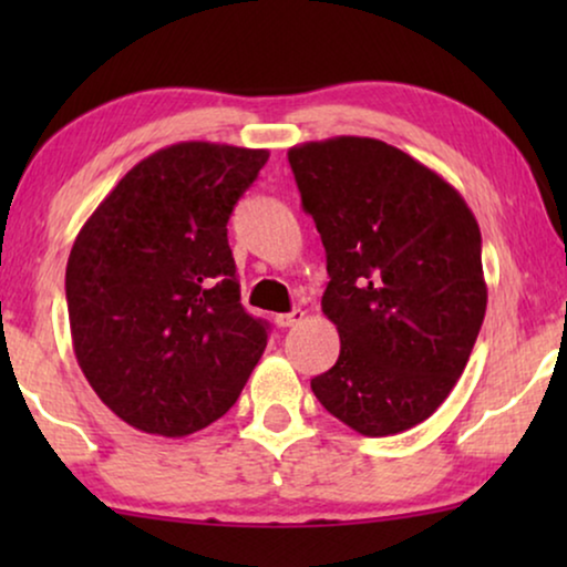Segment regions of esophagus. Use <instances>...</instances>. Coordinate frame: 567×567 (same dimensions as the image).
<instances>
[{"instance_id":"esophagus-1","label":"esophagus","mask_w":567,"mask_h":567,"mask_svg":"<svg viewBox=\"0 0 567 567\" xmlns=\"http://www.w3.org/2000/svg\"><path fill=\"white\" fill-rule=\"evenodd\" d=\"M301 320H305V312H301V309H291V312L276 315L278 328H293V324H299Z\"/></svg>"}]
</instances>
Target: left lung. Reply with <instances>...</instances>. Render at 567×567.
Returning <instances> with one entry per match:
<instances>
[{
    "label": "left lung",
    "mask_w": 567,
    "mask_h": 567,
    "mask_svg": "<svg viewBox=\"0 0 567 567\" xmlns=\"http://www.w3.org/2000/svg\"><path fill=\"white\" fill-rule=\"evenodd\" d=\"M289 165L328 255L322 312L340 336L315 398L363 436L413 429L454 390L485 320L475 214L444 177L379 138L291 146Z\"/></svg>",
    "instance_id": "8db88e82"
}]
</instances>
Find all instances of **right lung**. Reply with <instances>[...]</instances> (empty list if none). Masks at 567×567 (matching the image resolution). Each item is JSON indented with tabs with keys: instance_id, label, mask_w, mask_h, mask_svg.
<instances>
[{
	"instance_id": "obj_1",
	"label": "right lung",
	"mask_w": 567,
	"mask_h": 567,
	"mask_svg": "<svg viewBox=\"0 0 567 567\" xmlns=\"http://www.w3.org/2000/svg\"><path fill=\"white\" fill-rule=\"evenodd\" d=\"M268 150L181 142L150 154L74 239L66 307L100 400L154 436L196 433L235 405L268 343L239 301L227 221Z\"/></svg>"
}]
</instances>
